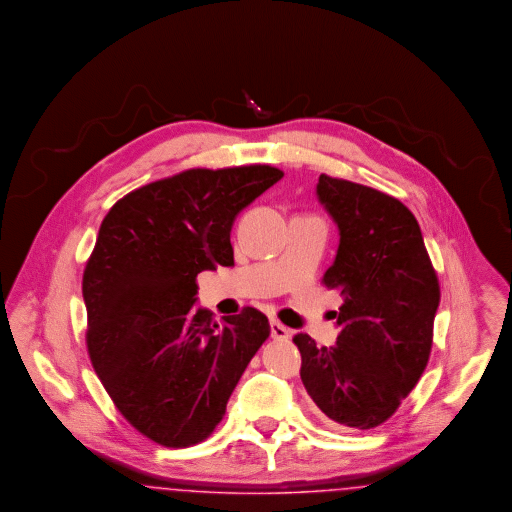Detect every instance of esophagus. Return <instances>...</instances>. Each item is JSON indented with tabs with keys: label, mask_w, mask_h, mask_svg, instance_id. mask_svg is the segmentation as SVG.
Masks as SVG:
<instances>
[{
	"label": "esophagus",
	"mask_w": 512,
	"mask_h": 512,
	"mask_svg": "<svg viewBox=\"0 0 512 512\" xmlns=\"http://www.w3.org/2000/svg\"><path fill=\"white\" fill-rule=\"evenodd\" d=\"M270 337L278 339V341H286L287 337H289V329L284 324H280L278 320H272L270 322Z\"/></svg>",
	"instance_id": "34e87169"
}]
</instances>
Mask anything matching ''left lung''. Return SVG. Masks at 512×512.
Here are the masks:
<instances>
[{
  "label": "left lung",
  "instance_id": "8db88e82",
  "mask_svg": "<svg viewBox=\"0 0 512 512\" xmlns=\"http://www.w3.org/2000/svg\"><path fill=\"white\" fill-rule=\"evenodd\" d=\"M318 200L339 226L324 286L343 295L335 347L307 333L301 379L329 421L368 430L385 423L427 368L440 286L417 219L400 200L320 175Z\"/></svg>",
  "mask_w": 512,
  "mask_h": 512
}]
</instances>
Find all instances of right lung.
Masks as SVG:
<instances>
[{
  "label": "right lung",
  "mask_w": 512,
  "mask_h": 512,
  "mask_svg": "<svg viewBox=\"0 0 512 512\" xmlns=\"http://www.w3.org/2000/svg\"><path fill=\"white\" fill-rule=\"evenodd\" d=\"M282 177L259 164L188 169L129 192L103 219L83 270L87 352L116 408L160 446L215 430L270 335L257 308L219 326L194 303L200 272L234 265L238 213Z\"/></svg>",
  "instance_id": "add662e5"
}]
</instances>
